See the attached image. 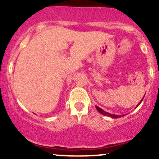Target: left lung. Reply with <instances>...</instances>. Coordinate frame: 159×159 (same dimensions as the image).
<instances>
[{"label":"left lung","mask_w":159,"mask_h":159,"mask_svg":"<svg viewBox=\"0 0 159 159\" xmlns=\"http://www.w3.org/2000/svg\"><path fill=\"white\" fill-rule=\"evenodd\" d=\"M144 96H145V95H144ZM143 98H144V97H143V98H142V100L140 101V102H139V103L138 104V105H139V104L141 103V102H142V101H143ZM138 105H137V106H138ZM137 106H136V107H137ZM95 107H96V109H97V110H98V111L99 112L100 114H103V115H105V116H107V117H112V118H118V117H120L121 116H124V115H116V114H111L108 113V112H106V111H104V110H102V108H100L99 107H98V106H95Z\"/></svg>","instance_id":"8db88e82"}]
</instances>
